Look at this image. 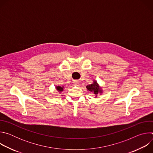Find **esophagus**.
Here are the masks:
<instances>
[{"label":"esophagus","instance_id":"1","mask_svg":"<svg viewBox=\"0 0 153 153\" xmlns=\"http://www.w3.org/2000/svg\"><path fill=\"white\" fill-rule=\"evenodd\" d=\"M74 83L76 85H79V82H78V81H77V80H76V81H74Z\"/></svg>","mask_w":153,"mask_h":153}]
</instances>
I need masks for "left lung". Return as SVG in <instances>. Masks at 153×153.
Returning <instances> with one entry per match:
<instances>
[{"label": "left lung", "instance_id": "left-lung-1", "mask_svg": "<svg viewBox=\"0 0 153 153\" xmlns=\"http://www.w3.org/2000/svg\"><path fill=\"white\" fill-rule=\"evenodd\" d=\"M86 88L88 91L94 93L95 94H97L99 93H101V90L99 88V86H98L96 82H94L93 84L87 85Z\"/></svg>", "mask_w": 153, "mask_h": 153}]
</instances>
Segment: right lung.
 I'll list each match as a JSON object with an SVG mask.
<instances>
[{
  "instance_id": "right-lung-1",
  "label": "right lung",
  "mask_w": 153,
  "mask_h": 153,
  "mask_svg": "<svg viewBox=\"0 0 153 153\" xmlns=\"http://www.w3.org/2000/svg\"><path fill=\"white\" fill-rule=\"evenodd\" d=\"M56 88H57V90L59 91H63V87H61V86H58L56 87Z\"/></svg>"
}]
</instances>
